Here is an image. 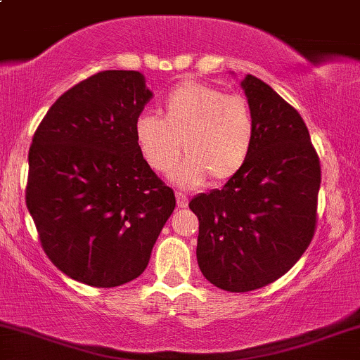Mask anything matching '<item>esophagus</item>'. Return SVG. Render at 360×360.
Listing matches in <instances>:
<instances>
[{
    "mask_svg": "<svg viewBox=\"0 0 360 360\" xmlns=\"http://www.w3.org/2000/svg\"><path fill=\"white\" fill-rule=\"evenodd\" d=\"M176 200H177V208H186L188 206V196L183 193H176Z\"/></svg>",
    "mask_w": 360,
    "mask_h": 360,
    "instance_id": "1",
    "label": "esophagus"
}]
</instances>
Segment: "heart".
<instances>
[{"label": "heart", "instance_id": "heart-1", "mask_svg": "<svg viewBox=\"0 0 360 360\" xmlns=\"http://www.w3.org/2000/svg\"><path fill=\"white\" fill-rule=\"evenodd\" d=\"M140 154L154 172L186 157L171 179L181 188H198L232 179L249 162L255 143V118L249 103L214 86L184 81L162 100V115L140 113L134 125Z\"/></svg>", "mask_w": 360, "mask_h": 360}]
</instances>
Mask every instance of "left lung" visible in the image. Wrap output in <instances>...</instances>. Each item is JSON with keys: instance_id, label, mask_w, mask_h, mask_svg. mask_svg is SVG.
Here are the masks:
<instances>
[{"instance_id": "left-lung-1", "label": "left lung", "mask_w": 360, "mask_h": 360, "mask_svg": "<svg viewBox=\"0 0 360 360\" xmlns=\"http://www.w3.org/2000/svg\"><path fill=\"white\" fill-rule=\"evenodd\" d=\"M255 118L249 162L221 189L189 201L200 220L196 257L210 283L232 292L274 283L315 233L320 160L303 118L255 76L240 82Z\"/></svg>"}]
</instances>
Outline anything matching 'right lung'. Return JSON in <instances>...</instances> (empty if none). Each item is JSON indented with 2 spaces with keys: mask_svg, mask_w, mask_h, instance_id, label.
Segmentation results:
<instances>
[{
  "mask_svg": "<svg viewBox=\"0 0 360 360\" xmlns=\"http://www.w3.org/2000/svg\"><path fill=\"white\" fill-rule=\"evenodd\" d=\"M152 91L139 71H103L51 106L28 150L27 208L65 276L94 288L130 283L174 212V191L147 166L135 120Z\"/></svg>",
  "mask_w": 360,
  "mask_h": 360,
  "instance_id": "right-lung-1",
  "label": "right lung"
}]
</instances>
